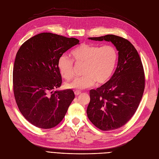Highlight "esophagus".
<instances>
[{"label": "esophagus", "instance_id": "obj_1", "mask_svg": "<svg viewBox=\"0 0 159 159\" xmlns=\"http://www.w3.org/2000/svg\"><path fill=\"white\" fill-rule=\"evenodd\" d=\"M74 93H75V95H79L81 93V92H80V91L76 90V91H74Z\"/></svg>", "mask_w": 159, "mask_h": 159}]
</instances>
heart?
<instances>
[{"mask_svg": "<svg viewBox=\"0 0 159 159\" xmlns=\"http://www.w3.org/2000/svg\"><path fill=\"white\" fill-rule=\"evenodd\" d=\"M76 63H84L82 75L66 84L68 89H83L90 88L96 82L103 84L109 80L118 60L117 49L112 45L100 46L82 44L71 51ZM57 68L62 78L69 80L74 75V63L66 55L61 56Z\"/></svg>", "mask_w": 159, "mask_h": 159, "instance_id": "obj_1", "label": "heart"}]
</instances>
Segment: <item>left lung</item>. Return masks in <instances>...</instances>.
<instances>
[{
	"mask_svg": "<svg viewBox=\"0 0 159 159\" xmlns=\"http://www.w3.org/2000/svg\"><path fill=\"white\" fill-rule=\"evenodd\" d=\"M111 42L118 51V63L111 78L96 89L89 91L87 115L90 121L103 131L123 126L137 111L145 89L141 60L133 45L113 34L88 38Z\"/></svg>",
	"mask_w": 159,
	"mask_h": 159,
	"instance_id": "obj_1",
	"label": "left lung"
}]
</instances>
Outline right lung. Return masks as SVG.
Instances as JSON below:
<instances>
[{
  "label": "right lung",
  "instance_id": "1",
  "mask_svg": "<svg viewBox=\"0 0 159 159\" xmlns=\"http://www.w3.org/2000/svg\"><path fill=\"white\" fill-rule=\"evenodd\" d=\"M79 42L74 38L43 32L28 39L19 48L13 68L14 98L23 116L34 126L56 127L74 100L72 89L52 92L62 82L57 68L59 57Z\"/></svg>",
  "mask_w": 159,
  "mask_h": 159
}]
</instances>
